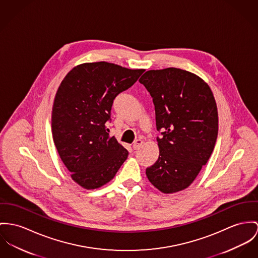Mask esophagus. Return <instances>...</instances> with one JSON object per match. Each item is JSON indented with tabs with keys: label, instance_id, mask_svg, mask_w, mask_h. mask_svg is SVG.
<instances>
[{
	"label": "esophagus",
	"instance_id": "obj_1",
	"mask_svg": "<svg viewBox=\"0 0 258 258\" xmlns=\"http://www.w3.org/2000/svg\"><path fill=\"white\" fill-rule=\"evenodd\" d=\"M143 140L142 139H138V140H136L135 142H134V144H133V148L135 149V150H138V149H140L141 147H142V145H143Z\"/></svg>",
	"mask_w": 258,
	"mask_h": 258
}]
</instances>
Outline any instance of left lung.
Masks as SVG:
<instances>
[{
    "instance_id": "obj_1",
    "label": "left lung",
    "mask_w": 258,
    "mask_h": 258,
    "mask_svg": "<svg viewBox=\"0 0 258 258\" xmlns=\"http://www.w3.org/2000/svg\"><path fill=\"white\" fill-rule=\"evenodd\" d=\"M155 107L158 160L146 168L150 182L164 194L186 188L210 158L218 136V112L210 87L176 68L148 71L139 80Z\"/></svg>"
}]
</instances>
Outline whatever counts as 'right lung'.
Here are the masks:
<instances>
[{
  "label": "right lung",
  "mask_w": 258,
  "mask_h": 258,
  "mask_svg": "<svg viewBox=\"0 0 258 258\" xmlns=\"http://www.w3.org/2000/svg\"><path fill=\"white\" fill-rule=\"evenodd\" d=\"M144 70H128L107 61L74 68L61 81L52 111V133L59 157L72 178L94 189L109 182L128 151L107 122L115 98L139 80Z\"/></svg>",
  "instance_id": "1"
}]
</instances>
